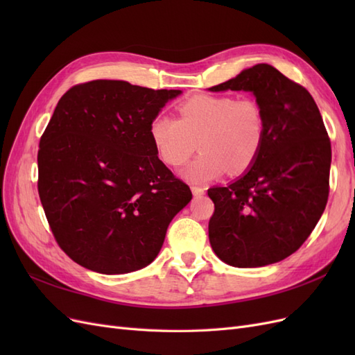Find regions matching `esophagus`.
<instances>
[{
	"mask_svg": "<svg viewBox=\"0 0 355 355\" xmlns=\"http://www.w3.org/2000/svg\"><path fill=\"white\" fill-rule=\"evenodd\" d=\"M191 189H192V194H194V197H202L204 194H206V188H202V187H191Z\"/></svg>",
	"mask_w": 355,
	"mask_h": 355,
	"instance_id": "obj_1",
	"label": "esophagus"
}]
</instances>
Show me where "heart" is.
<instances>
[{
	"mask_svg": "<svg viewBox=\"0 0 355 355\" xmlns=\"http://www.w3.org/2000/svg\"><path fill=\"white\" fill-rule=\"evenodd\" d=\"M178 118L158 114L149 124V136L164 164L179 167L201 149L182 176L204 184L222 176L245 173L261 154L266 120L253 99L196 94L179 103Z\"/></svg>",
	"mask_w": 355,
	"mask_h": 355,
	"instance_id": "b5f03b06",
	"label": "heart"
}]
</instances>
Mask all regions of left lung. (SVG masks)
<instances>
[{"label": "left lung", "instance_id": "left-lung-1", "mask_svg": "<svg viewBox=\"0 0 355 355\" xmlns=\"http://www.w3.org/2000/svg\"><path fill=\"white\" fill-rule=\"evenodd\" d=\"M209 90L252 92L266 120L250 170L207 191L211 249L239 268L280 262L305 243L326 209L331 146L323 118L305 87L266 63Z\"/></svg>", "mask_w": 355, "mask_h": 355}]
</instances>
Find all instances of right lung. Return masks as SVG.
Listing matches in <instances>:
<instances>
[{
	"label": "right lung",
	"instance_id": "right-lung-1",
	"mask_svg": "<svg viewBox=\"0 0 355 355\" xmlns=\"http://www.w3.org/2000/svg\"><path fill=\"white\" fill-rule=\"evenodd\" d=\"M180 93L94 80L60 98L40 139L38 194L73 262L114 275L159 253L192 194L158 158L149 124Z\"/></svg>",
	"mask_w": 355,
	"mask_h": 355
}]
</instances>
